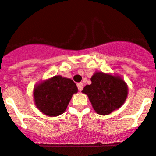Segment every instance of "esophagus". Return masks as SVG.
I'll list each match as a JSON object with an SVG mask.
<instances>
[{
    "label": "esophagus",
    "mask_w": 156,
    "mask_h": 156,
    "mask_svg": "<svg viewBox=\"0 0 156 156\" xmlns=\"http://www.w3.org/2000/svg\"><path fill=\"white\" fill-rule=\"evenodd\" d=\"M77 86H78V88L79 91H81L83 90V83L82 82H80L77 84Z\"/></svg>",
    "instance_id": "esophagus-1"
}]
</instances>
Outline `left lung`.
Wrapping results in <instances>:
<instances>
[{"instance_id": "1", "label": "left lung", "mask_w": 156, "mask_h": 156, "mask_svg": "<svg viewBox=\"0 0 156 156\" xmlns=\"http://www.w3.org/2000/svg\"><path fill=\"white\" fill-rule=\"evenodd\" d=\"M91 84L82 92L87 95L94 110L100 115H108L120 108L126 101L128 86L116 75L95 72L90 78Z\"/></svg>"}]
</instances>
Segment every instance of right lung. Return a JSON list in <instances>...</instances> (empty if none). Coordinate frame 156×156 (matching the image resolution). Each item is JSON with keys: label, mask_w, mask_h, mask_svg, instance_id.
<instances>
[{"label": "right lung", "mask_w": 156, "mask_h": 156, "mask_svg": "<svg viewBox=\"0 0 156 156\" xmlns=\"http://www.w3.org/2000/svg\"><path fill=\"white\" fill-rule=\"evenodd\" d=\"M78 90L72 79L55 75L36 84L33 89L35 105L46 116H59L66 111L72 95Z\"/></svg>", "instance_id": "add662e5"}]
</instances>
